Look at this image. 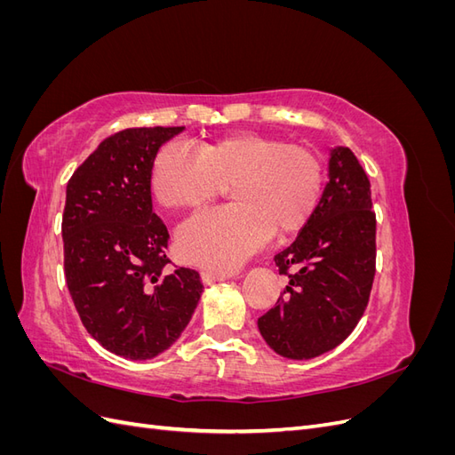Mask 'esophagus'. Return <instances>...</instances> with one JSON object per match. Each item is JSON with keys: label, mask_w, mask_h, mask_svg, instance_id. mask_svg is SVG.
Here are the masks:
<instances>
[{"label": "esophagus", "mask_w": 455, "mask_h": 455, "mask_svg": "<svg viewBox=\"0 0 455 455\" xmlns=\"http://www.w3.org/2000/svg\"><path fill=\"white\" fill-rule=\"evenodd\" d=\"M226 279H229V275H226V273H216V271H203L201 273V281H203L204 286L220 283V281H226Z\"/></svg>", "instance_id": "obj_1"}]
</instances>
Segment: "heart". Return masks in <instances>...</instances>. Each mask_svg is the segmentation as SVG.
I'll return each mask as SVG.
<instances>
[{
    "label": "heart",
    "instance_id": "obj_1",
    "mask_svg": "<svg viewBox=\"0 0 455 455\" xmlns=\"http://www.w3.org/2000/svg\"><path fill=\"white\" fill-rule=\"evenodd\" d=\"M224 186L231 206L201 212L176 231V252L186 264L237 269L273 231L299 229L319 201L323 164L304 146L251 131L206 142L199 154L164 144L151 164V194L164 209H197Z\"/></svg>",
    "mask_w": 455,
    "mask_h": 455
}]
</instances>
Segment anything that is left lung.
<instances>
[{
    "label": "left lung",
    "instance_id": "1",
    "mask_svg": "<svg viewBox=\"0 0 455 455\" xmlns=\"http://www.w3.org/2000/svg\"><path fill=\"white\" fill-rule=\"evenodd\" d=\"M273 259L288 284L258 319L261 338L292 361L338 347L361 321L376 273L370 180L349 148L330 149L319 203L296 241Z\"/></svg>",
    "mask_w": 455,
    "mask_h": 455
}]
</instances>
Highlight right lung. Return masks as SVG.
<instances>
[{"instance_id":"add662e5","label":"right lung","mask_w":455,"mask_h":455,"mask_svg":"<svg viewBox=\"0 0 455 455\" xmlns=\"http://www.w3.org/2000/svg\"><path fill=\"white\" fill-rule=\"evenodd\" d=\"M186 127L127 129L74 172L62 216L68 291L87 332L109 353L146 361L182 336L199 273L167 271L169 233L151 204V164Z\"/></svg>"}]
</instances>
